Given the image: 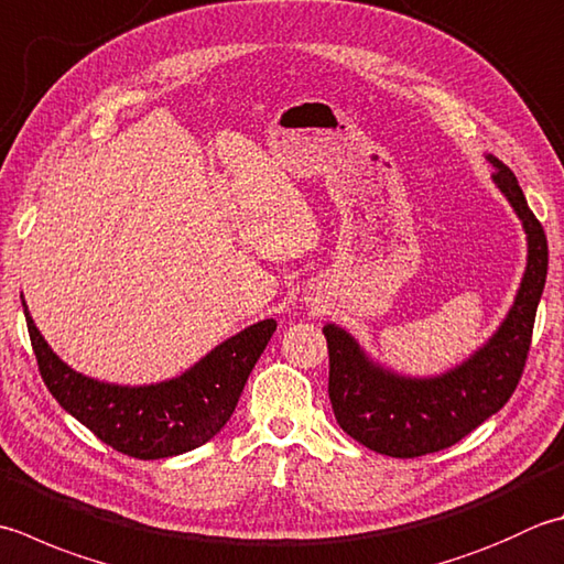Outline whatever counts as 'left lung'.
Returning a JSON list of instances; mask_svg holds the SVG:
<instances>
[{
    "instance_id": "obj_1",
    "label": "left lung",
    "mask_w": 564,
    "mask_h": 564,
    "mask_svg": "<svg viewBox=\"0 0 564 564\" xmlns=\"http://www.w3.org/2000/svg\"><path fill=\"white\" fill-rule=\"evenodd\" d=\"M494 183L523 223L528 263L509 315L487 345L440 377L413 379L383 369L347 329L325 325L329 401L339 427L379 455L413 459L459 443L511 399L531 349L535 311L545 289L547 239L513 171L496 156Z\"/></svg>"
}]
</instances>
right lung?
<instances>
[{"label":"right lung","mask_w":564,"mask_h":564,"mask_svg":"<svg viewBox=\"0 0 564 564\" xmlns=\"http://www.w3.org/2000/svg\"><path fill=\"white\" fill-rule=\"evenodd\" d=\"M24 315L41 379L75 421L105 445L137 459H161L191 452L213 440L235 413L245 383L275 333V319L241 329L181 377L149 383H105L73 371Z\"/></svg>","instance_id":"obj_1"}]
</instances>
